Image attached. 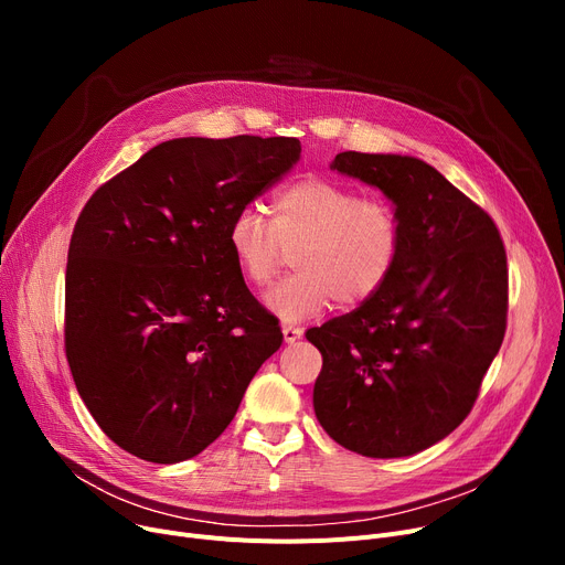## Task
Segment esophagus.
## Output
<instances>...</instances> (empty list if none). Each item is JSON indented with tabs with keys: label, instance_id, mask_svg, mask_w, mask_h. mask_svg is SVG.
Masks as SVG:
<instances>
[{
	"label": "esophagus",
	"instance_id": "1",
	"mask_svg": "<svg viewBox=\"0 0 565 565\" xmlns=\"http://www.w3.org/2000/svg\"><path fill=\"white\" fill-rule=\"evenodd\" d=\"M281 332H284V341H286V343H295V341H298V339L302 337V330L295 328V324H290V322H284V324H281Z\"/></svg>",
	"mask_w": 565,
	"mask_h": 565
}]
</instances>
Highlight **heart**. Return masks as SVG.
Here are the masks:
<instances>
[{"label":"heart","instance_id":"1","mask_svg":"<svg viewBox=\"0 0 565 565\" xmlns=\"http://www.w3.org/2000/svg\"><path fill=\"white\" fill-rule=\"evenodd\" d=\"M273 224L254 205L235 211L226 226V245L241 275L254 286H267L292 254L298 273L265 295L267 309L281 320L298 322L330 309L362 305L394 273L403 224L396 207L382 199H364L358 190L328 181L300 178L273 194Z\"/></svg>","mask_w":565,"mask_h":565}]
</instances>
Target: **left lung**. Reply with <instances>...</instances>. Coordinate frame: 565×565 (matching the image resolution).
Returning <instances> with one entry per match:
<instances>
[{"instance_id": "8db88e82", "label": "left lung", "mask_w": 565, "mask_h": 565, "mask_svg": "<svg viewBox=\"0 0 565 565\" xmlns=\"http://www.w3.org/2000/svg\"><path fill=\"white\" fill-rule=\"evenodd\" d=\"M332 169L394 203L403 245L373 298L307 332L322 354L313 409L354 454L414 456L462 424L497 358L507 249L490 215L419 158L345 151Z\"/></svg>"}]
</instances>
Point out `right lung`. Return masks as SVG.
<instances>
[{
	"label": "right lung",
	"instance_id": "obj_1",
	"mask_svg": "<svg viewBox=\"0 0 565 565\" xmlns=\"http://www.w3.org/2000/svg\"><path fill=\"white\" fill-rule=\"evenodd\" d=\"M300 153L295 137L169 139L86 201L66 265V358L124 451L158 465L199 456L279 350L226 226Z\"/></svg>",
	"mask_w": 565,
	"mask_h": 565
}]
</instances>
